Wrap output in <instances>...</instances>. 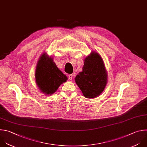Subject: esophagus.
<instances>
[{"instance_id":"34e87169","label":"esophagus","mask_w":147,"mask_h":147,"mask_svg":"<svg viewBox=\"0 0 147 147\" xmlns=\"http://www.w3.org/2000/svg\"><path fill=\"white\" fill-rule=\"evenodd\" d=\"M68 77H69V78L70 80H72V79L73 78V74H69L68 76Z\"/></svg>"}]
</instances>
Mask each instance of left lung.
<instances>
[{
	"label": "left lung",
	"mask_w": 147,
	"mask_h": 147,
	"mask_svg": "<svg viewBox=\"0 0 147 147\" xmlns=\"http://www.w3.org/2000/svg\"><path fill=\"white\" fill-rule=\"evenodd\" d=\"M108 74L102 57L94 51L84 59L82 71L75 77L76 84L86 98H94L105 90Z\"/></svg>",
	"instance_id": "1"
}]
</instances>
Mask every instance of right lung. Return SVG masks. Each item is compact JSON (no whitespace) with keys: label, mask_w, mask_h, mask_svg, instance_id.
<instances>
[{"label":"right lung","mask_w":147,"mask_h":147,"mask_svg":"<svg viewBox=\"0 0 147 147\" xmlns=\"http://www.w3.org/2000/svg\"><path fill=\"white\" fill-rule=\"evenodd\" d=\"M35 80L39 90L47 95H52L67 77L57 66L53 58L44 53L40 57L35 70Z\"/></svg>","instance_id":"add662e5"}]
</instances>
